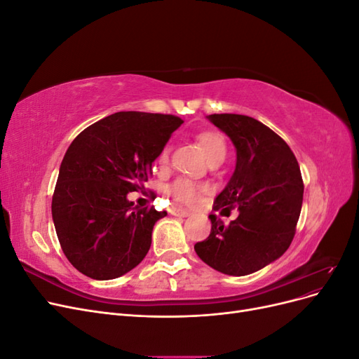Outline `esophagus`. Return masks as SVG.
I'll return each mask as SVG.
<instances>
[{
	"label": "esophagus",
	"mask_w": 359,
	"mask_h": 359,
	"mask_svg": "<svg viewBox=\"0 0 359 359\" xmlns=\"http://www.w3.org/2000/svg\"><path fill=\"white\" fill-rule=\"evenodd\" d=\"M173 214L178 217H189L191 212L189 210H184V208H173Z\"/></svg>",
	"instance_id": "obj_1"
}]
</instances>
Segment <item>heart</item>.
<instances>
[{
    "mask_svg": "<svg viewBox=\"0 0 359 359\" xmlns=\"http://www.w3.org/2000/svg\"><path fill=\"white\" fill-rule=\"evenodd\" d=\"M198 142L202 147L203 153L210 161L214 160H224L226 153H227V147L222 135L215 133V132H203L198 136ZM169 158V149L163 148L161 153L158 156V163H166ZM201 186H198L196 182H193L190 180H177L172 184L169 193L170 196L181 202V203H187L193 205L199 201L201 196Z\"/></svg>",
    "mask_w": 359,
    "mask_h": 359,
    "instance_id": "b5f03b06",
    "label": "heart"
}]
</instances>
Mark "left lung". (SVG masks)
Segmentation results:
<instances>
[{"label":"left lung","mask_w":359,"mask_h":359,"mask_svg":"<svg viewBox=\"0 0 359 359\" xmlns=\"http://www.w3.org/2000/svg\"><path fill=\"white\" fill-rule=\"evenodd\" d=\"M229 136L236 165L214 210L236 206L229 226L210 215L211 233L194 245L206 265L227 276H247L289 248L301 214L304 184L289 145L257 119L236 114L206 116Z\"/></svg>","instance_id":"left-lung-1"}]
</instances>
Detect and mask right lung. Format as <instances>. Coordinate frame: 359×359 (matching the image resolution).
<instances>
[{
    "mask_svg": "<svg viewBox=\"0 0 359 359\" xmlns=\"http://www.w3.org/2000/svg\"><path fill=\"white\" fill-rule=\"evenodd\" d=\"M173 115L116 112L86 127L64 156L52 219L69 262L94 280L121 277L142 262L166 211L139 208L130 191L144 189L172 133Z\"/></svg>",
    "mask_w": 359,
    "mask_h": 359,
    "instance_id": "obj_1",
    "label": "right lung"
}]
</instances>
